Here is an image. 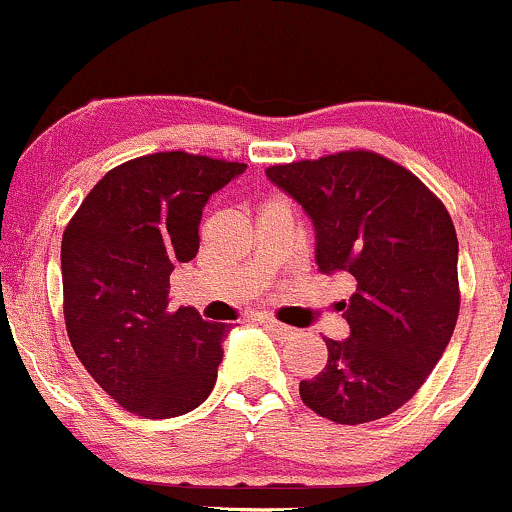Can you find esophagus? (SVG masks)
Returning a JSON list of instances; mask_svg holds the SVG:
<instances>
[{
    "label": "esophagus",
    "mask_w": 512,
    "mask_h": 512,
    "mask_svg": "<svg viewBox=\"0 0 512 512\" xmlns=\"http://www.w3.org/2000/svg\"><path fill=\"white\" fill-rule=\"evenodd\" d=\"M258 322L266 324V327L271 329V332L276 334V337H280V339H290V337H293V334H295L293 327H288V324L278 322L276 317H271V315H258Z\"/></svg>",
    "instance_id": "esophagus-1"
}]
</instances>
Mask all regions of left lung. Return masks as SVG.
<instances>
[{"label": "left lung", "instance_id": "1", "mask_svg": "<svg viewBox=\"0 0 512 512\" xmlns=\"http://www.w3.org/2000/svg\"><path fill=\"white\" fill-rule=\"evenodd\" d=\"M315 227L322 273L356 285L342 302L349 339H327V366L300 381L307 408L339 425L405 405L442 359L459 317V241L437 195L373 151L271 166Z\"/></svg>", "mask_w": 512, "mask_h": 512}]
</instances>
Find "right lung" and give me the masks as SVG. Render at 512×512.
<instances>
[{
  "mask_svg": "<svg viewBox=\"0 0 512 512\" xmlns=\"http://www.w3.org/2000/svg\"><path fill=\"white\" fill-rule=\"evenodd\" d=\"M244 163L163 151L112 168L60 244L70 344L122 408L148 420L195 410L212 393L229 327L195 307L168 310L170 273L200 249L202 207Z\"/></svg>",
  "mask_w": 512,
  "mask_h": 512,
  "instance_id": "right-lung-1",
  "label": "right lung"
}]
</instances>
